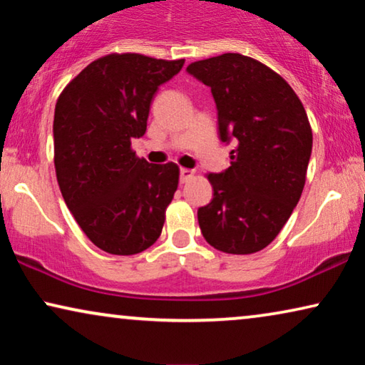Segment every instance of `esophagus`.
<instances>
[{
    "mask_svg": "<svg viewBox=\"0 0 365 365\" xmlns=\"http://www.w3.org/2000/svg\"><path fill=\"white\" fill-rule=\"evenodd\" d=\"M194 176V171H191V169H186V168H181V171H179V179H181V182H187L189 179H191Z\"/></svg>",
    "mask_w": 365,
    "mask_h": 365,
    "instance_id": "obj_1",
    "label": "esophagus"
}]
</instances>
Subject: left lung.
Returning a JSON list of instances; mask_svg holds the SVG:
<instances>
[{
    "label": "left lung",
    "instance_id": "left-lung-1",
    "mask_svg": "<svg viewBox=\"0 0 365 365\" xmlns=\"http://www.w3.org/2000/svg\"><path fill=\"white\" fill-rule=\"evenodd\" d=\"M186 71L211 88L219 138L236 143L231 166L207 174L212 201L197 209L206 241L227 254L269 246L301 199L312 131L294 89L266 64L239 53L191 63Z\"/></svg>",
    "mask_w": 365,
    "mask_h": 365
}]
</instances>
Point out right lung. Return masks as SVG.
<instances>
[{
  "label": "right lung",
  "mask_w": 365,
  "mask_h": 365,
  "mask_svg": "<svg viewBox=\"0 0 365 365\" xmlns=\"http://www.w3.org/2000/svg\"><path fill=\"white\" fill-rule=\"evenodd\" d=\"M182 64L108 54L59 94L53 123L58 184L79 227L104 252L131 256L161 236L179 168L138 158L131 139L144 136L154 94Z\"/></svg>",
  "instance_id": "right-lung-1"
}]
</instances>
